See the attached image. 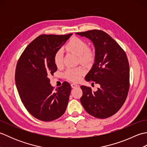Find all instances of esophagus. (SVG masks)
Instances as JSON below:
<instances>
[{
    "label": "esophagus",
    "mask_w": 147,
    "mask_h": 147,
    "mask_svg": "<svg viewBox=\"0 0 147 147\" xmlns=\"http://www.w3.org/2000/svg\"><path fill=\"white\" fill-rule=\"evenodd\" d=\"M71 87L73 88H76V87L78 86V85H76V84H74V83H71Z\"/></svg>",
    "instance_id": "34e87169"
}]
</instances>
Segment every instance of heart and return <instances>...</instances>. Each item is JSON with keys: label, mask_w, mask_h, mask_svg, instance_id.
I'll return each mask as SVG.
<instances>
[{"label": "heart", "mask_w": 147, "mask_h": 147, "mask_svg": "<svg viewBox=\"0 0 147 147\" xmlns=\"http://www.w3.org/2000/svg\"><path fill=\"white\" fill-rule=\"evenodd\" d=\"M65 49L68 52L78 56L81 63L87 65H92L96 58V52L93 49L88 47V43L85 40L73 37L65 45ZM54 63L58 68L62 66V52L59 51L54 55ZM85 69L83 67L69 68L65 72L64 76L69 80L73 82H78L85 74Z\"/></svg>", "instance_id": "b5f03b06"}]
</instances>
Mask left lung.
Returning <instances> with one entry per match:
<instances>
[{
  "mask_svg": "<svg viewBox=\"0 0 147 147\" xmlns=\"http://www.w3.org/2000/svg\"><path fill=\"white\" fill-rule=\"evenodd\" d=\"M76 34L90 39L95 46V63L85 80L100 86L96 92L90 87L81 86L83 95L80 102L92 116L99 119L111 117L121 108L129 92V65L127 55L120 45L102 30Z\"/></svg>",
  "mask_w": 147,
  "mask_h": 147,
  "instance_id": "1",
  "label": "left lung"
}]
</instances>
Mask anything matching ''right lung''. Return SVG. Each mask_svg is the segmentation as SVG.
Returning <instances> with one entry per match:
<instances>
[{
	"label": "right lung",
	"instance_id": "add662e5",
	"mask_svg": "<svg viewBox=\"0 0 147 147\" xmlns=\"http://www.w3.org/2000/svg\"><path fill=\"white\" fill-rule=\"evenodd\" d=\"M71 35H40L26 47L18 61L15 82L19 95L30 114L40 121H54L66 109L71 85L65 82L54 90L49 76L57 69L55 53Z\"/></svg>",
	"mask_w": 147,
	"mask_h": 147
}]
</instances>
